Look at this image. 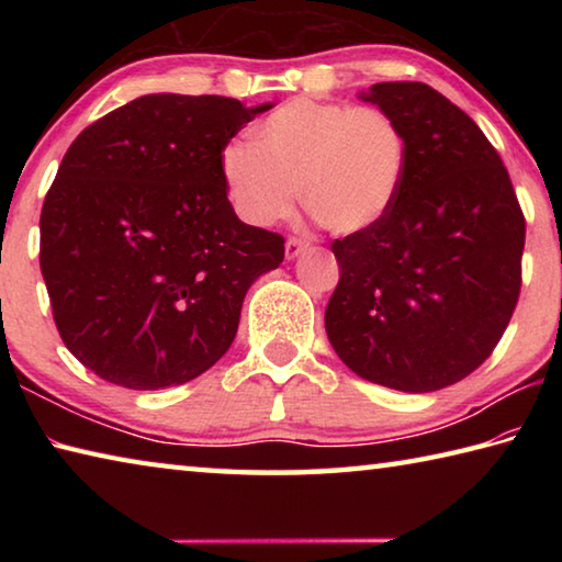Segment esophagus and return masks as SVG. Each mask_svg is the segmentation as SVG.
Wrapping results in <instances>:
<instances>
[{"instance_id":"esophagus-1","label":"esophagus","mask_w":562,"mask_h":562,"mask_svg":"<svg viewBox=\"0 0 562 562\" xmlns=\"http://www.w3.org/2000/svg\"><path fill=\"white\" fill-rule=\"evenodd\" d=\"M307 247L310 245L300 240V237H290L288 245H284V255H288V260H294V258H300V255L307 250Z\"/></svg>"}]
</instances>
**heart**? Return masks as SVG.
Here are the masks:
<instances>
[{"label":"heart","instance_id":"obj_1","mask_svg":"<svg viewBox=\"0 0 562 562\" xmlns=\"http://www.w3.org/2000/svg\"><path fill=\"white\" fill-rule=\"evenodd\" d=\"M408 166L406 133L376 106L292 99L221 154L235 213L268 227L292 215L300 198L337 235L367 233L392 213Z\"/></svg>","mask_w":562,"mask_h":562}]
</instances>
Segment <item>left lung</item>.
<instances>
[{"label":"left lung","instance_id":"obj_1","mask_svg":"<svg viewBox=\"0 0 562 562\" xmlns=\"http://www.w3.org/2000/svg\"><path fill=\"white\" fill-rule=\"evenodd\" d=\"M359 99L398 121L408 166L392 213L331 243L339 284L325 329L367 382L436 392L479 369L506 331L526 217L496 148L439 91L384 81Z\"/></svg>","mask_w":562,"mask_h":562}]
</instances>
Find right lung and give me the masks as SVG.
<instances>
[{
  "mask_svg": "<svg viewBox=\"0 0 562 562\" xmlns=\"http://www.w3.org/2000/svg\"><path fill=\"white\" fill-rule=\"evenodd\" d=\"M272 103L148 93L66 150L42 207L40 265L66 349L111 384L154 392L231 349L243 300L284 237L245 225L221 154Z\"/></svg>",
  "mask_w": 562,
  "mask_h": 562,
  "instance_id": "add662e5",
  "label": "right lung"
}]
</instances>
